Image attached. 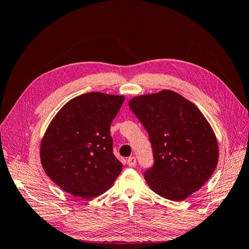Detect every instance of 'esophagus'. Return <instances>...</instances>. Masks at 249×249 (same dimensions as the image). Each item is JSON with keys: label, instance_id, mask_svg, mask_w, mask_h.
<instances>
[{"label": "esophagus", "instance_id": "1", "mask_svg": "<svg viewBox=\"0 0 249 249\" xmlns=\"http://www.w3.org/2000/svg\"><path fill=\"white\" fill-rule=\"evenodd\" d=\"M128 165L130 167H134L135 165H136V159H135V157H130L129 159H128Z\"/></svg>", "mask_w": 249, "mask_h": 249}]
</instances>
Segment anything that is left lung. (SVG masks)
<instances>
[{
  "label": "left lung",
  "instance_id": "obj_1",
  "mask_svg": "<svg viewBox=\"0 0 249 249\" xmlns=\"http://www.w3.org/2000/svg\"><path fill=\"white\" fill-rule=\"evenodd\" d=\"M149 134L153 165L145 171L150 189L180 201L207 182L218 162V145L211 125L194 103L162 90L129 101Z\"/></svg>",
  "mask_w": 249,
  "mask_h": 249
}]
</instances>
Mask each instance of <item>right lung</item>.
<instances>
[{"instance_id":"right-lung-1","label":"right lung","mask_w":249,"mask_h":249,"mask_svg":"<svg viewBox=\"0 0 249 249\" xmlns=\"http://www.w3.org/2000/svg\"><path fill=\"white\" fill-rule=\"evenodd\" d=\"M124 96L87 92L60 108L40 146L46 174L69 194L89 199L103 194L123 170L113 152L110 124Z\"/></svg>"}]
</instances>
